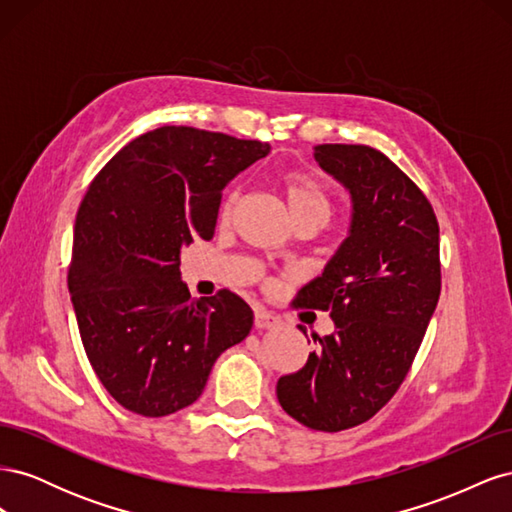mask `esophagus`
I'll use <instances>...</instances> for the list:
<instances>
[{
  "instance_id": "esophagus-1",
  "label": "esophagus",
  "mask_w": 512,
  "mask_h": 512,
  "mask_svg": "<svg viewBox=\"0 0 512 512\" xmlns=\"http://www.w3.org/2000/svg\"><path fill=\"white\" fill-rule=\"evenodd\" d=\"M277 322H280V316H275L273 312H269V309L260 307V305L254 309L256 329H271V327H275Z\"/></svg>"
}]
</instances>
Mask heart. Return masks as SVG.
Segmentation results:
<instances>
[{"label":"heart","mask_w":512,"mask_h":512,"mask_svg":"<svg viewBox=\"0 0 512 512\" xmlns=\"http://www.w3.org/2000/svg\"><path fill=\"white\" fill-rule=\"evenodd\" d=\"M280 188L286 198L292 222L312 220L318 226L329 222L335 207V198L327 181L318 177L314 170H305V168L286 170V173L280 177ZM237 203H239V190L232 188L226 192L220 205L222 224H226L232 218Z\"/></svg>","instance_id":"b5f03b06"}]
</instances>
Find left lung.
<instances>
[{
    "mask_svg": "<svg viewBox=\"0 0 512 512\" xmlns=\"http://www.w3.org/2000/svg\"><path fill=\"white\" fill-rule=\"evenodd\" d=\"M318 164L352 194L350 235L294 307L329 312L335 333L277 380L280 406L316 431L369 421L408 376L440 299V226L421 188L382 151L320 145ZM303 331V327H299Z\"/></svg>",
    "mask_w": 512,
    "mask_h": 512,
    "instance_id": "left-lung-1",
    "label": "left lung"
}]
</instances>
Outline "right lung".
I'll return each mask as SVG.
<instances>
[{"instance_id": "right-lung-1", "label": "right lung", "mask_w": 512, "mask_h": 512, "mask_svg": "<svg viewBox=\"0 0 512 512\" xmlns=\"http://www.w3.org/2000/svg\"><path fill=\"white\" fill-rule=\"evenodd\" d=\"M269 145L162 126L134 138L89 183L76 213L68 288L87 359L126 410L166 416L203 393L254 312L220 290L190 297L181 250L213 239L224 185Z\"/></svg>"}]
</instances>
